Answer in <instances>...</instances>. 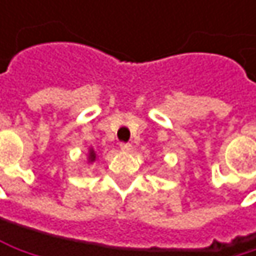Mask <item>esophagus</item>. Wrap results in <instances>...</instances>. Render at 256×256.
<instances>
[{
    "label": "esophagus",
    "instance_id": "obj_1",
    "mask_svg": "<svg viewBox=\"0 0 256 256\" xmlns=\"http://www.w3.org/2000/svg\"><path fill=\"white\" fill-rule=\"evenodd\" d=\"M120 148H122L123 151L128 152V151L132 150V144H128V142H122V144H120Z\"/></svg>",
    "mask_w": 256,
    "mask_h": 256
}]
</instances>
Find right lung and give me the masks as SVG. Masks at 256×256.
<instances>
[{
    "label": "right lung",
    "mask_w": 256,
    "mask_h": 256,
    "mask_svg": "<svg viewBox=\"0 0 256 256\" xmlns=\"http://www.w3.org/2000/svg\"><path fill=\"white\" fill-rule=\"evenodd\" d=\"M90 160H92V162L94 160V151H90Z\"/></svg>",
    "instance_id": "right-lung-1"
}]
</instances>
